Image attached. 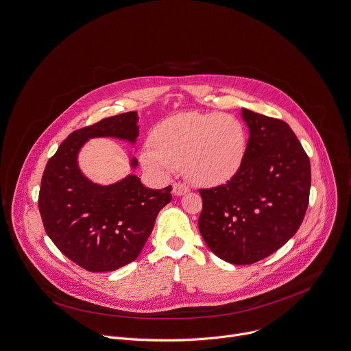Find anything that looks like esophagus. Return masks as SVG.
<instances>
[{"mask_svg":"<svg viewBox=\"0 0 351 351\" xmlns=\"http://www.w3.org/2000/svg\"><path fill=\"white\" fill-rule=\"evenodd\" d=\"M188 191H189V188L182 182H174L173 184V193L176 197H181V195H184V193H186Z\"/></svg>","mask_w":351,"mask_h":351,"instance_id":"1","label":"esophagus"}]
</instances>
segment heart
<instances>
[{
	"label": "heart",
	"instance_id": "obj_1",
	"mask_svg": "<svg viewBox=\"0 0 351 351\" xmlns=\"http://www.w3.org/2000/svg\"><path fill=\"white\" fill-rule=\"evenodd\" d=\"M247 132L234 115L181 112L154 128L152 146L142 150L146 170L169 177L182 166L197 184H220L234 176L245 158Z\"/></svg>",
	"mask_w": 351,
	"mask_h": 351
}]
</instances>
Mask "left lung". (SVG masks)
<instances>
[{"instance_id": "8db88e82", "label": "left lung", "mask_w": 351, "mask_h": 351, "mask_svg": "<svg viewBox=\"0 0 351 351\" xmlns=\"http://www.w3.org/2000/svg\"><path fill=\"white\" fill-rule=\"evenodd\" d=\"M250 138L240 170L226 184L199 189L201 236L232 265L255 263L297 232L308 208L311 166L282 120L241 108Z\"/></svg>"}]
</instances>
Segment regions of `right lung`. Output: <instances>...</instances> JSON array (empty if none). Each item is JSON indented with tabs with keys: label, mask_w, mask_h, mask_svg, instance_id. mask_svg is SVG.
Masks as SVG:
<instances>
[{
	"label": "right lung",
	"mask_w": 351,
	"mask_h": 351,
	"mask_svg": "<svg viewBox=\"0 0 351 351\" xmlns=\"http://www.w3.org/2000/svg\"><path fill=\"white\" fill-rule=\"evenodd\" d=\"M138 121V112L131 111L72 132L42 177L38 210L47 236L66 258L89 271H111L135 261L158 213L171 201V186L150 189L135 174L100 185L77 165V154L89 139L115 138L135 145ZM130 166L138 167L135 156Z\"/></svg>",
	"instance_id": "1"
}]
</instances>
